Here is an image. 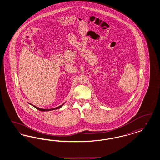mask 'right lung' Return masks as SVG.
<instances>
[{"label": "right lung", "instance_id": "obj_1", "mask_svg": "<svg viewBox=\"0 0 160 160\" xmlns=\"http://www.w3.org/2000/svg\"><path fill=\"white\" fill-rule=\"evenodd\" d=\"M64 105V104H62V105H60V106H58V107H57V108H52V109H41V108H39L38 107H37V106H33L36 109H37L38 110H41V111H49V110H55V109H60V108H61L62 106V105Z\"/></svg>", "mask_w": 160, "mask_h": 160}]
</instances>
